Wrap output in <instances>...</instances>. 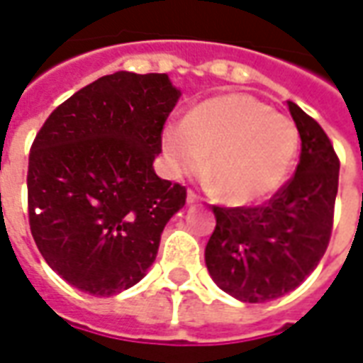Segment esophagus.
<instances>
[{"instance_id":"1","label":"esophagus","mask_w":363,"mask_h":363,"mask_svg":"<svg viewBox=\"0 0 363 363\" xmlns=\"http://www.w3.org/2000/svg\"><path fill=\"white\" fill-rule=\"evenodd\" d=\"M186 202H189V204H196V202H200V196H198L194 190H189V194H186Z\"/></svg>"}]
</instances>
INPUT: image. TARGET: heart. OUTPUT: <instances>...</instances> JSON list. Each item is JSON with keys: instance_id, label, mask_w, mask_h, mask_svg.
Segmentation results:
<instances>
[{"instance_id": "b5f03b06", "label": "heart", "mask_w": 363, "mask_h": 363, "mask_svg": "<svg viewBox=\"0 0 363 363\" xmlns=\"http://www.w3.org/2000/svg\"><path fill=\"white\" fill-rule=\"evenodd\" d=\"M167 165L177 177L202 171L229 204H255L280 189L299 150L294 120L257 96L206 99L161 132Z\"/></svg>"}]
</instances>
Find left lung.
I'll return each instance as SVG.
<instances>
[{
	"label": "left lung",
	"mask_w": 363,
	"mask_h": 363,
	"mask_svg": "<svg viewBox=\"0 0 363 363\" xmlns=\"http://www.w3.org/2000/svg\"><path fill=\"white\" fill-rule=\"evenodd\" d=\"M301 138L294 177L262 206H212L206 267L229 296L264 303L296 289L327 251L340 161L317 120L288 101Z\"/></svg>",
	"instance_id": "8db88e82"
}]
</instances>
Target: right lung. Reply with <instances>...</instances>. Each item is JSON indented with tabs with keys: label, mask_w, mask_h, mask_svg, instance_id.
<instances>
[{
	"label": "right lung",
	"mask_w": 363,
	"mask_h": 363,
	"mask_svg": "<svg viewBox=\"0 0 363 363\" xmlns=\"http://www.w3.org/2000/svg\"><path fill=\"white\" fill-rule=\"evenodd\" d=\"M181 96L167 74L116 72L79 89L36 134L28 155V223L54 272L91 296L142 280L186 189L153 161Z\"/></svg>",
	"instance_id": "right-lung-1"
}]
</instances>
